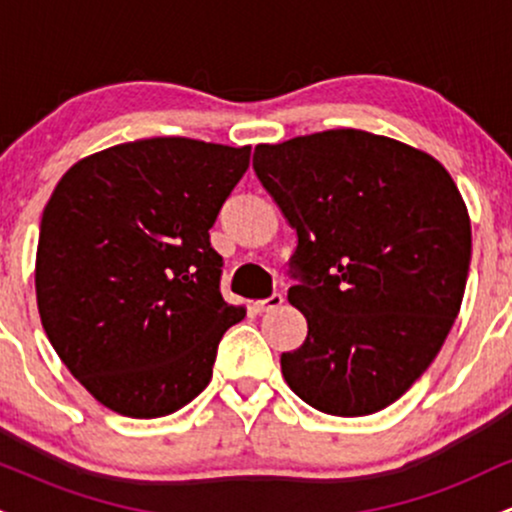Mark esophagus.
<instances>
[{"label": "esophagus", "instance_id": "34e87169", "mask_svg": "<svg viewBox=\"0 0 512 512\" xmlns=\"http://www.w3.org/2000/svg\"><path fill=\"white\" fill-rule=\"evenodd\" d=\"M281 303H284V296H281V293H272L269 298H262V301L252 303V308H255L257 313H269V310L279 308Z\"/></svg>", "mask_w": 512, "mask_h": 512}]
</instances>
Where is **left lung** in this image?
I'll return each mask as SVG.
<instances>
[{
    "label": "left lung",
    "mask_w": 512,
    "mask_h": 512,
    "mask_svg": "<svg viewBox=\"0 0 512 512\" xmlns=\"http://www.w3.org/2000/svg\"><path fill=\"white\" fill-rule=\"evenodd\" d=\"M252 168L296 231L289 301L308 337L281 354L305 404L390 407L431 366L460 313L472 226L433 156L361 129L255 146Z\"/></svg>",
    "instance_id": "8db88e82"
}]
</instances>
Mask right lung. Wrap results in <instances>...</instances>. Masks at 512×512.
Listing matches in <instances>:
<instances>
[{
	"mask_svg": "<svg viewBox=\"0 0 512 512\" xmlns=\"http://www.w3.org/2000/svg\"><path fill=\"white\" fill-rule=\"evenodd\" d=\"M250 146L154 137L81 158L40 221L35 296L45 334L103 407L156 419L211 380L245 308L221 296L209 228Z\"/></svg>",
	"mask_w": 512,
	"mask_h": 512,
	"instance_id": "right-lung-1",
	"label": "right lung"
}]
</instances>
